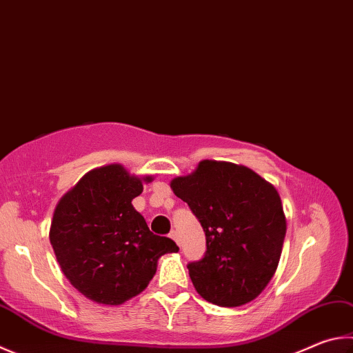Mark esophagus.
Wrapping results in <instances>:
<instances>
[{"label": "esophagus", "mask_w": 353, "mask_h": 353, "mask_svg": "<svg viewBox=\"0 0 353 353\" xmlns=\"http://www.w3.org/2000/svg\"><path fill=\"white\" fill-rule=\"evenodd\" d=\"M170 238H171V239H174L177 243H181V242H179V234H177L176 230H171V233H170Z\"/></svg>", "instance_id": "1"}]
</instances>
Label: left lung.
Instances as JSON below:
<instances>
[{"instance_id":"1","label":"left lung","mask_w":353,"mask_h":353,"mask_svg":"<svg viewBox=\"0 0 353 353\" xmlns=\"http://www.w3.org/2000/svg\"><path fill=\"white\" fill-rule=\"evenodd\" d=\"M201 222L207 252L187 265L201 296L221 307L253 301L273 278L285 238V216L273 185L247 166L203 160L171 182Z\"/></svg>"}]
</instances>
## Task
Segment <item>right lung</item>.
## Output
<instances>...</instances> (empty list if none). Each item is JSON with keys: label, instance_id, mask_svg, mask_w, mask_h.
<instances>
[{"label": "right lung", "instance_id": "right-lung-1", "mask_svg": "<svg viewBox=\"0 0 353 353\" xmlns=\"http://www.w3.org/2000/svg\"><path fill=\"white\" fill-rule=\"evenodd\" d=\"M142 191V181L121 165L101 166L81 177L54 211L49 238L61 272L95 303L119 305L136 296L154 276L160 256L179 252L134 210L131 201Z\"/></svg>", "mask_w": 353, "mask_h": 353}]
</instances>
